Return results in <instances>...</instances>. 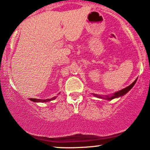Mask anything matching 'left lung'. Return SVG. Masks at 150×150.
Wrapping results in <instances>:
<instances>
[{
    "instance_id": "8db88e82",
    "label": "left lung",
    "mask_w": 150,
    "mask_h": 150,
    "mask_svg": "<svg viewBox=\"0 0 150 150\" xmlns=\"http://www.w3.org/2000/svg\"><path fill=\"white\" fill-rule=\"evenodd\" d=\"M136 81H137V79L134 81L131 84V85H130L129 86H128L127 87H125V88L121 89V90L118 91V92H115L114 94H113L111 96H101V95H99V94H93V95L94 96V97H98V98H101V99H107V100H111V99H116V98H118V97H123V95H125V94H127L129 91L132 88V87H133L134 85H135Z\"/></svg>"
}]
</instances>
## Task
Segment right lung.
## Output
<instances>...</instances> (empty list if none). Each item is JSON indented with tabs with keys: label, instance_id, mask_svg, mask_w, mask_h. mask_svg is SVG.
<instances>
[{
	"label": "right lung",
	"instance_id": "right-lung-1",
	"mask_svg": "<svg viewBox=\"0 0 150 150\" xmlns=\"http://www.w3.org/2000/svg\"><path fill=\"white\" fill-rule=\"evenodd\" d=\"M60 94V93H59ZM57 97H54L53 98H51V99H30V100H31L32 101H33V102H49L50 101H52V100H54V99H56V98Z\"/></svg>",
	"mask_w": 150,
	"mask_h": 150
}]
</instances>
